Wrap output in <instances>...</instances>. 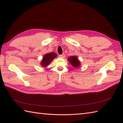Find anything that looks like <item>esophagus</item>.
<instances>
[{
  "mask_svg": "<svg viewBox=\"0 0 123 123\" xmlns=\"http://www.w3.org/2000/svg\"><path fill=\"white\" fill-rule=\"evenodd\" d=\"M65 54L63 53V54H61V55H59V56L61 57V58H64V57H65Z\"/></svg>",
  "mask_w": 123,
  "mask_h": 123,
  "instance_id": "esophagus-1",
  "label": "esophagus"
}]
</instances>
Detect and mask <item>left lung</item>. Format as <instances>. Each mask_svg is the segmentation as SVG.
Here are the masks:
<instances>
[{
    "label": "left lung",
    "mask_w": 123,
    "mask_h": 123,
    "mask_svg": "<svg viewBox=\"0 0 123 123\" xmlns=\"http://www.w3.org/2000/svg\"><path fill=\"white\" fill-rule=\"evenodd\" d=\"M68 60L71 65L74 68H78L81 66V62L76 56H70Z\"/></svg>",
    "instance_id": "8db88e82"
}]
</instances>
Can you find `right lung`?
<instances>
[{
    "label": "right lung",
    "mask_w": 123,
    "mask_h": 123,
    "mask_svg": "<svg viewBox=\"0 0 123 123\" xmlns=\"http://www.w3.org/2000/svg\"><path fill=\"white\" fill-rule=\"evenodd\" d=\"M56 54L54 52L45 54L43 56L42 60H41L40 63L41 66L44 68L46 67L55 58H56Z\"/></svg>",
    "instance_id": "right-lung-1"
}]
</instances>
